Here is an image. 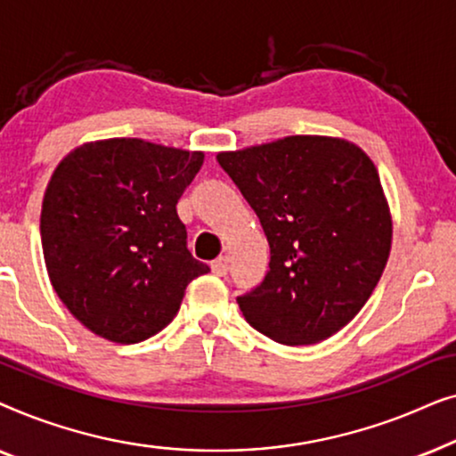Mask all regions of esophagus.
Masks as SVG:
<instances>
[{"mask_svg":"<svg viewBox=\"0 0 456 456\" xmlns=\"http://www.w3.org/2000/svg\"><path fill=\"white\" fill-rule=\"evenodd\" d=\"M228 270H230L228 257H217L214 264H211V272H214L216 276H226Z\"/></svg>","mask_w":456,"mask_h":456,"instance_id":"1","label":"esophagus"}]
</instances>
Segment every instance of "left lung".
I'll list each match as a JSON object with an SVG mask.
<instances>
[{
    "mask_svg": "<svg viewBox=\"0 0 456 456\" xmlns=\"http://www.w3.org/2000/svg\"><path fill=\"white\" fill-rule=\"evenodd\" d=\"M270 242L264 282L240 295L245 320L289 346L346 326L379 282L392 217L373 161L332 136L297 134L217 153Z\"/></svg>",
    "mask_w": 456,
    "mask_h": 456,
    "instance_id": "left-lung-1",
    "label": "left lung"
}]
</instances>
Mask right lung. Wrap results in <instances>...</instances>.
<instances>
[{
  "label": "right lung",
  "instance_id": "obj_1",
  "mask_svg": "<svg viewBox=\"0 0 456 456\" xmlns=\"http://www.w3.org/2000/svg\"><path fill=\"white\" fill-rule=\"evenodd\" d=\"M201 151L141 139L86 142L49 180L41 245L66 309L105 340L134 345L178 314L191 280L209 272L186 248L176 203Z\"/></svg>",
  "mask_w": 456,
  "mask_h": 456
}]
</instances>
